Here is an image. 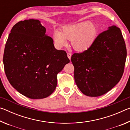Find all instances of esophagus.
I'll use <instances>...</instances> for the list:
<instances>
[{
  "mask_svg": "<svg viewBox=\"0 0 130 130\" xmlns=\"http://www.w3.org/2000/svg\"><path fill=\"white\" fill-rule=\"evenodd\" d=\"M67 56L68 58H69V59L70 60V58H71V56H72V54L70 53H67Z\"/></svg>",
  "mask_w": 130,
  "mask_h": 130,
  "instance_id": "obj_1",
  "label": "esophagus"
}]
</instances>
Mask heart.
<instances>
[{"label":"heart","instance_id":"1","mask_svg":"<svg viewBox=\"0 0 130 130\" xmlns=\"http://www.w3.org/2000/svg\"><path fill=\"white\" fill-rule=\"evenodd\" d=\"M96 26L89 22H83L63 27L61 32L55 31L53 39L58 47L65 46L71 41L72 47L78 52L85 51L93 45L98 35Z\"/></svg>","mask_w":130,"mask_h":130}]
</instances>
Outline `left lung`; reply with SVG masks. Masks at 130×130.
I'll return each instance as SVG.
<instances>
[{"label": "left lung", "instance_id": "8db88e82", "mask_svg": "<svg viewBox=\"0 0 130 130\" xmlns=\"http://www.w3.org/2000/svg\"><path fill=\"white\" fill-rule=\"evenodd\" d=\"M126 57V43L119 28L112 26L101 32L88 49L71 57L79 89L88 96L106 93L122 78Z\"/></svg>", "mask_w": 130, "mask_h": 130}]
</instances>
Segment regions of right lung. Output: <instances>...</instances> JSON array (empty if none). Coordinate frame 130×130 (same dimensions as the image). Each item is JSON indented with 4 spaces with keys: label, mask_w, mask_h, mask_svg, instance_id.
Listing matches in <instances>:
<instances>
[{
    "label": "right lung",
    "mask_w": 130,
    "mask_h": 130,
    "mask_svg": "<svg viewBox=\"0 0 130 130\" xmlns=\"http://www.w3.org/2000/svg\"><path fill=\"white\" fill-rule=\"evenodd\" d=\"M37 19L20 21L13 26L4 48V72L18 92L32 99L50 96L57 76L70 62L64 50L54 47L52 38Z\"/></svg>",
    "instance_id": "right-lung-1"
}]
</instances>
